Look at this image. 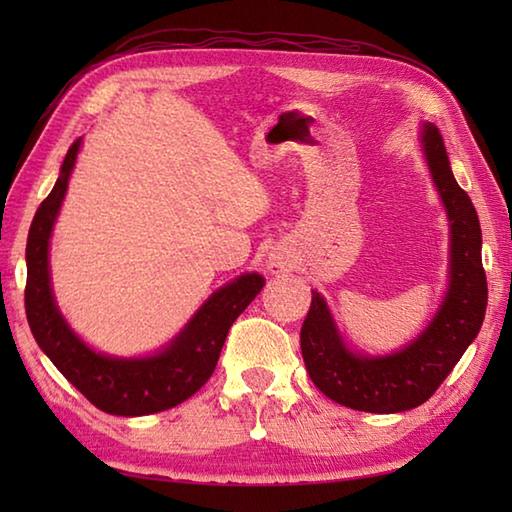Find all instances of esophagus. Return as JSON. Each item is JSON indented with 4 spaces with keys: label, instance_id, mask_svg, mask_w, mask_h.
<instances>
[{
    "label": "esophagus",
    "instance_id": "esophagus-1",
    "mask_svg": "<svg viewBox=\"0 0 512 512\" xmlns=\"http://www.w3.org/2000/svg\"><path fill=\"white\" fill-rule=\"evenodd\" d=\"M290 266H292V259H290V255L286 253V250L275 248V250H270L268 257H266V268H268L273 275L286 273V270H288Z\"/></svg>",
    "mask_w": 512,
    "mask_h": 512
}]
</instances>
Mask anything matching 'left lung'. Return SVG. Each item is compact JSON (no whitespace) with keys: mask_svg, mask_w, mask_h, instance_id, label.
Segmentation results:
<instances>
[{"mask_svg":"<svg viewBox=\"0 0 512 512\" xmlns=\"http://www.w3.org/2000/svg\"><path fill=\"white\" fill-rule=\"evenodd\" d=\"M420 147L449 220V286L416 339L385 356L350 350L328 303L312 290L301 328V354L312 383L343 407L398 413L427 402L482 328L488 288L482 268V228L475 206L455 182L436 125L422 123Z\"/></svg>","mask_w":512,"mask_h":512,"instance_id":"1","label":"left lung"}]
</instances>
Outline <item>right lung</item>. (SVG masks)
Instances as JSON below:
<instances>
[{"mask_svg": "<svg viewBox=\"0 0 512 512\" xmlns=\"http://www.w3.org/2000/svg\"><path fill=\"white\" fill-rule=\"evenodd\" d=\"M81 138L65 154L54 189L35 213L26 244V317L37 345L70 383L112 416H147L191 398L220 358L233 321L246 310L264 277L244 273L206 299L191 321L156 354L121 358L96 352L65 321L50 284V237L68 191Z\"/></svg>", "mask_w": 512, "mask_h": 512, "instance_id": "right-lung-1", "label": "right lung"}]
</instances>
